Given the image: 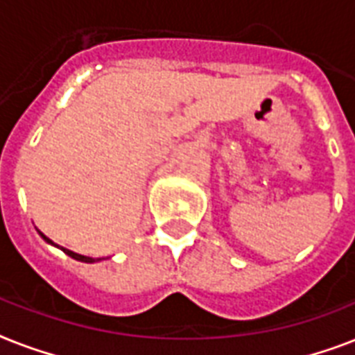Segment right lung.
I'll return each mask as SVG.
<instances>
[{
  "label": "right lung",
  "instance_id": "right-lung-1",
  "mask_svg": "<svg viewBox=\"0 0 355 355\" xmlns=\"http://www.w3.org/2000/svg\"><path fill=\"white\" fill-rule=\"evenodd\" d=\"M42 236V239H44V241H47L49 243V245H55V243L51 241V239H49V237L47 236H44V234L42 232H38ZM55 247H58V245H55ZM60 250H62L64 254H68L69 258H73V259H79V261H85V263H94V261H99V258H90V256H83V254H77V252H73V250H68V248H64V247H60Z\"/></svg>",
  "mask_w": 355,
  "mask_h": 355
}]
</instances>
